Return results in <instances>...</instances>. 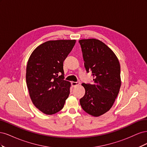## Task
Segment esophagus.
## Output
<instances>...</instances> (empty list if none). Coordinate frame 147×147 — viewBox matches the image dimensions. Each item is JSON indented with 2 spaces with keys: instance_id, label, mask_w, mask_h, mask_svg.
<instances>
[{
  "instance_id": "esophagus-1",
  "label": "esophagus",
  "mask_w": 147,
  "mask_h": 147,
  "mask_svg": "<svg viewBox=\"0 0 147 147\" xmlns=\"http://www.w3.org/2000/svg\"><path fill=\"white\" fill-rule=\"evenodd\" d=\"M79 84H80V82H71V84H72V86L73 87H75V86H76L77 85H78Z\"/></svg>"
}]
</instances>
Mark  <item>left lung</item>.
<instances>
[{"label": "left lung", "mask_w": 147, "mask_h": 147, "mask_svg": "<svg viewBox=\"0 0 147 147\" xmlns=\"http://www.w3.org/2000/svg\"><path fill=\"white\" fill-rule=\"evenodd\" d=\"M84 67L91 72L93 83H83L84 96L80 100L83 110L94 117L104 114L111 109L121 86L120 65L113 51L94 38L79 40Z\"/></svg>", "instance_id": "left-lung-1"}]
</instances>
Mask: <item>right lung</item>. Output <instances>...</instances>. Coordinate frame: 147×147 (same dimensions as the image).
Masks as SVG:
<instances>
[{"instance_id":"obj_1","label":"right lung","mask_w":147,"mask_h":147,"mask_svg":"<svg viewBox=\"0 0 147 147\" xmlns=\"http://www.w3.org/2000/svg\"><path fill=\"white\" fill-rule=\"evenodd\" d=\"M75 40H50L31 54L26 68V83L32 103L42 112L53 115L63 109L70 94V82L64 80L63 63Z\"/></svg>"}]
</instances>
